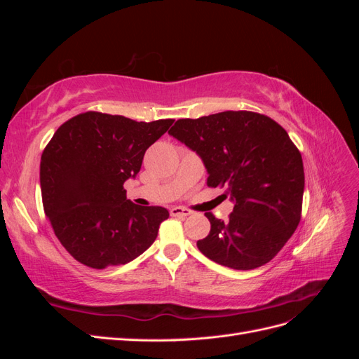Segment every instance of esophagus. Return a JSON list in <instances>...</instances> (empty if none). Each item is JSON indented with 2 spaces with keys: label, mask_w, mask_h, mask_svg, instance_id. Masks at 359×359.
I'll return each instance as SVG.
<instances>
[{
  "label": "esophagus",
  "mask_w": 359,
  "mask_h": 359,
  "mask_svg": "<svg viewBox=\"0 0 359 359\" xmlns=\"http://www.w3.org/2000/svg\"><path fill=\"white\" fill-rule=\"evenodd\" d=\"M190 214H191L190 210L181 208V206H173V208H170V215L172 217H187Z\"/></svg>",
  "instance_id": "1"
}]
</instances>
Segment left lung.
Masks as SVG:
<instances>
[{
  "label": "left lung",
  "mask_w": 359,
  "mask_h": 359,
  "mask_svg": "<svg viewBox=\"0 0 359 359\" xmlns=\"http://www.w3.org/2000/svg\"><path fill=\"white\" fill-rule=\"evenodd\" d=\"M169 135L202 158L206 184L233 202L227 222L205 214L211 231L198 248L232 269L268 264L301 220L302 157L286 130L265 115L226 111L178 119Z\"/></svg>",
  "instance_id": "obj_1"
}]
</instances>
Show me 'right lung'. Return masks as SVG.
Masks as SVG:
<instances>
[{
  "instance_id": "add662e5",
  "label": "right lung",
  "mask_w": 359,
  "mask_h": 359,
  "mask_svg": "<svg viewBox=\"0 0 359 359\" xmlns=\"http://www.w3.org/2000/svg\"><path fill=\"white\" fill-rule=\"evenodd\" d=\"M172 123L85 112L52 136L40 161L43 208L78 262L95 269L126 265L156 241L169 211L130 202L123 186Z\"/></svg>"
}]
</instances>
